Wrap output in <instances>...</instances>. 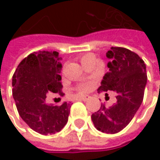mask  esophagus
I'll return each mask as SVG.
<instances>
[{
  "instance_id": "34e87169",
  "label": "esophagus",
  "mask_w": 160,
  "mask_h": 160,
  "mask_svg": "<svg viewBox=\"0 0 160 160\" xmlns=\"http://www.w3.org/2000/svg\"><path fill=\"white\" fill-rule=\"evenodd\" d=\"M89 96H81V97H79L78 98V100H80V101H83V102H86V101H88L89 100Z\"/></svg>"
}]
</instances>
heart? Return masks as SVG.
<instances>
[{
  "label": "heart",
  "instance_id": "b5f03b06",
  "mask_svg": "<svg viewBox=\"0 0 160 160\" xmlns=\"http://www.w3.org/2000/svg\"><path fill=\"white\" fill-rule=\"evenodd\" d=\"M86 55H88V54H86ZM86 55H84L83 57H85ZM94 86H95V83L92 82V81H89V82H85V83L79 84V85L77 86V91L80 93V94H85V93L91 92L92 90H93Z\"/></svg>",
  "mask_w": 160,
  "mask_h": 160
}]
</instances>
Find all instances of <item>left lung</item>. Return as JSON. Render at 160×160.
Instances as JSON below:
<instances>
[{
	"instance_id": "left-lung-1",
	"label": "left lung",
	"mask_w": 160,
	"mask_h": 160,
	"mask_svg": "<svg viewBox=\"0 0 160 160\" xmlns=\"http://www.w3.org/2000/svg\"><path fill=\"white\" fill-rule=\"evenodd\" d=\"M106 56L109 58L108 71L98 91L115 92L117 102L108 108L102 104L92 115V120L97 130L117 133L131 122L142 102L147 83L146 66L138 54L123 47H111Z\"/></svg>"
}]
</instances>
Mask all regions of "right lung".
Wrapping results in <instances>:
<instances>
[{
  "instance_id": "1",
  "label": "right lung",
  "mask_w": 160,
  "mask_h": 160,
  "mask_svg": "<svg viewBox=\"0 0 160 160\" xmlns=\"http://www.w3.org/2000/svg\"><path fill=\"white\" fill-rule=\"evenodd\" d=\"M62 58L57 52L31 53L18 66L12 77V94L21 118L41 134L59 132L67 124L71 102L60 106L47 104L51 92L64 96L61 84Z\"/></svg>"
}]
</instances>
